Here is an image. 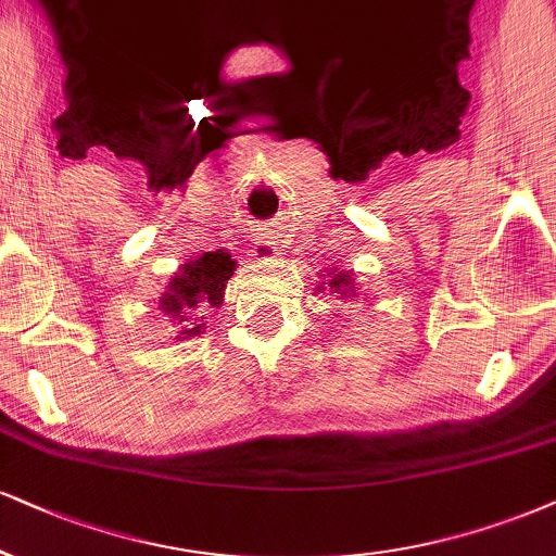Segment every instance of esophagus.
I'll return each mask as SVG.
<instances>
[{"label":"esophagus","mask_w":556,"mask_h":556,"mask_svg":"<svg viewBox=\"0 0 556 556\" xmlns=\"http://www.w3.org/2000/svg\"><path fill=\"white\" fill-rule=\"evenodd\" d=\"M252 255H255V260H260V263H265V260H273L278 255V247L273 242H255V247H252Z\"/></svg>","instance_id":"obj_1"}]
</instances>
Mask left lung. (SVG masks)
<instances>
[{"label":"left lung","mask_w":556,"mask_h":556,"mask_svg":"<svg viewBox=\"0 0 556 556\" xmlns=\"http://www.w3.org/2000/svg\"><path fill=\"white\" fill-rule=\"evenodd\" d=\"M321 278H325V270H321ZM317 291H330V296L334 293L338 299L345 301H358L366 293H361L358 283H355V276L351 270H340V267H327V283H319Z\"/></svg>","instance_id":"1"}]
</instances>
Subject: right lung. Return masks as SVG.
<instances>
[{"mask_svg":"<svg viewBox=\"0 0 556 556\" xmlns=\"http://www.w3.org/2000/svg\"><path fill=\"white\" fill-rule=\"evenodd\" d=\"M237 263L229 252H203L201 257L188 260L180 270L169 278L167 291L160 296V312L173 321L177 340L198 338L205 327V309L224 304L226 280L235 276Z\"/></svg>","mask_w":556,"mask_h":556,"instance_id":"obj_1","label":"right lung"}]
</instances>
